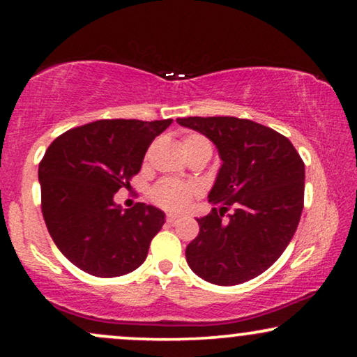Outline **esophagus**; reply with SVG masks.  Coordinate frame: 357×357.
I'll return each instance as SVG.
<instances>
[{
	"mask_svg": "<svg viewBox=\"0 0 357 357\" xmlns=\"http://www.w3.org/2000/svg\"><path fill=\"white\" fill-rule=\"evenodd\" d=\"M165 221H167V224H170V226H175V224L180 222V218L175 216V214H169V216L165 218Z\"/></svg>",
	"mask_w": 357,
	"mask_h": 357,
	"instance_id": "obj_1",
	"label": "esophagus"
}]
</instances>
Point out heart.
I'll return each mask as SVG.
<instances>
[{
	"instance_id": "b5f03b06",
	"label": "heart",
	"mask_w": 357,
	"mask_h": 357,
	"mask_svg": "<svg viewBox=\"0 0 357 357\" xmlns=\"http://www.w3.org/2000/svg\"><path fill=\"white\" fill-rule=\"evenodd\" d=\"M208 143L203 136L188 135L183 138V151H187L193 146ZM198 195L197 185L180 182V180H160L151 190V198L158 206L167 209V211L180 213L187 209L190 202Z\"/></svg>"
}]
</instances>
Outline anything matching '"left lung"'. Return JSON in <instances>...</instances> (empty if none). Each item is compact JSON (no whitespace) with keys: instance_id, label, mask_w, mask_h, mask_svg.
<instances>
[{"instance_id":"obj_1","label":"left lung","mask_w":357,"mask_h":357,"mask_svg":"<svg viewBox=\"0 0 357 357\" xmlns=\"http://www.w3.org/2000/svg\"><path fill=\"white\" fill-rule=\"evenodd\" d=\"M216 144L222 160L208 216L188 243V266L204 281L236 286L266 271L289 245L304 208L305 169L278 131L236 116L177 119ZM234 208L229 221L222 216Z\"/></svg>"}]
</instances>
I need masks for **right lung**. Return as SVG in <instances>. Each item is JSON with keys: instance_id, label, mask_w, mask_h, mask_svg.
Here are the masks:
<instances>
[{"instance_id": "1", "label": "right lung", "mask_w": 357, "mask_h": 357, "mask_svg": "<svg viewBox=\"0 0 357 357\" xmlns=\"http://www.w3.org/2000/svg\"><path fill=\"white\" fill-rule=\"evenodd\" d=\"M172 120H97L68 130L40 165L42 214L60 252L99 278L123 276L146 260L165 214L151 204L121 209L114 197L139 172L155 136Z\"/></svg>"}]
</instances>
